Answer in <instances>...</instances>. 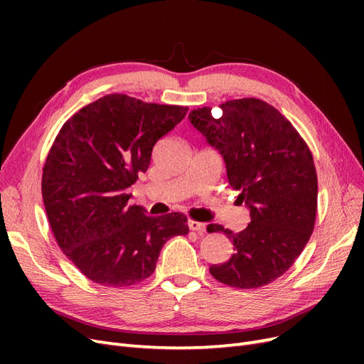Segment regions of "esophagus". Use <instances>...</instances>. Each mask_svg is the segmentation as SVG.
<instances>
[{
  "label": "esophagus",
  "mask_w": 364,
  "mask_h": 364,
  "mask_svg": "<svg viewBox=\"0 0 364 364\" xmlns=\"http://www.w3.org/2000/svg\"><path fill=\"white\" fill-rule=\"evenodd\" d=\"M188 228H190L191 230H194V232H199V234H203V232H205V223L196 222V220H190V222H188Z\"/></svg>",
  "instance_id": "1"
}]
</instances>
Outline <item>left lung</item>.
Listing matches in <instances>:
<instances>
[{"instance_id": "8db88e82", "label": "left lung", "mask_w": 364, "mask_h": 364, "mask_svg": "<svg viewBox=\"0 0 364 364\" xmlns=\"http://www.w3.org/2000/svg\"><path fill=\"white\" fill-rule=\"evenodd\" d=\"M197 107L191 124L202 132L226 162L237 202L250 209V223L234 234L229 261L209 267L213 277L235 289L264 287L287 272L310 240L317 213V174L306 142L278 109L259 98H238L218 106Z\"/></svg>"}]
</instances>
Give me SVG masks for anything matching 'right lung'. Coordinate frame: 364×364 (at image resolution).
I'll list each match as a JSON object with an SVG mask.
<instances>
[{
  "mask_svg": "<svg viewBox=\"0 0 364 364\" xmlns=\"http://www.w3.org/2000/svg\"><path fill=\"white\" fill-rule=\"evenodd\" d=\"M188 107L109 94L62 126L42 170V199L59 247L87 279L130 287L151 277L165 241L188 234L186 215L149 217L127 205L151 150Z\"/></svg>",
  "mask_w": 364,
  "mask_h": 364,
  "instance_id": "obj_1",
  "label": "right lung"
}]
</instances>
